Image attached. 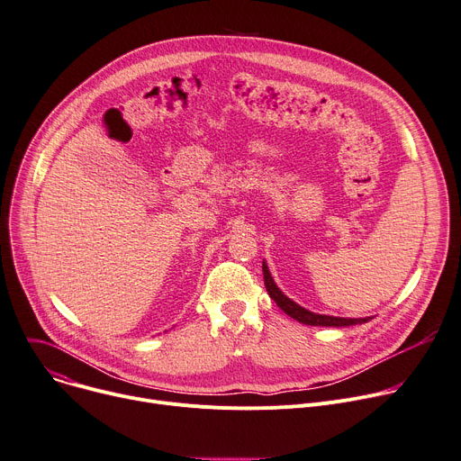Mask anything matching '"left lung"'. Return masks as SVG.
I'll return each mask as SVG.
<instances>
[{
	"label": "left lung",
	"mask_w": 461,
	"mask_h": 461,
	"mask_svg": "<svg viewBox=\"0 0 461 461\" xmlns=\"http://www.w3.org/2000/svg\"><path fill=\"white\" fill-rule=\"evenodd\" d=\"M262 271H264V285L266 290L269 294V297L276 303V306L280 310H285L290 317L297 320L303 325H312V327H350V325H362L367 323L371 317H358V320H352V317H334V315H323V313H313L303 306H299L297 303H294L290 297H286L282 294L275 280L267 269V264L262 262Z\"/></svg>",
	"instance_id": "8db88e82"
}]
</instances>
